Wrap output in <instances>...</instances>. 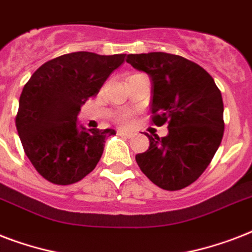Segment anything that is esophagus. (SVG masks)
<instances>
[{
    "mask_svg": "<svg viewBox=\"0 0 252 252\" xmlns=\"http://www.w3.org/2000/svg\"><path fill=\"white\" fill-rule=\"evenodd\" d=\"M118 134L119 136H123V137H126V138H132L134 136L133 133H130V132H126V130H122V129L118 130Z\"/></svg>",
    "mask_w": 252,
    "mask_h": 252,
    "instance_id": "obj_1",
    "label": "esophagus"
}]
</instances>
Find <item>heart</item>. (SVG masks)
Masks as SVG:
<instances>
[{
  "mask_svg": "<svg viewBox=\"0 0 252 252\" xmlns=\"http://www.w3.org/2000/svg\"><path fill=\"white\" fill-rule=\"evenodd\" d=\"M116 122L123 124V126H128L132 122V114H129V112H123V114H120L116 118Z\"/></svg>",
  "mask_w": 252,
  "mask_h": 252,
  "instance_id": "1",
  "label": "heart"
}]
</instances>
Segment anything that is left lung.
Masks as SVG:
<instances>
[{
    "label": "left lung",
    "mask_w": 252,
    "mask_h": 252,
    "mask_svg": "<svg viewBox=\"0 0 252 252\" xmlns=\"http://www.w3.org/2000/svg\"><path fill=\"white\" fill-rule=\"evenodd\" d=\"M126 63L152 80V123H167L168 134L149 137V149L136 156L141 171L159 188L178 191L205 171L223 136L221 91L193 61L165 52L128 55Z\"/></svg>",
    "instance_id": "left-lung-1"
}]
</instances>
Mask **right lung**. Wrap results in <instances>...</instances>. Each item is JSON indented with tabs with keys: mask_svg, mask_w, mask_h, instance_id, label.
<instances>
[{
	"mask_svg": "<svg viewBox=\"0 0 252 252\" xmlns=\"http://www.w3.org/2000/svg\"><path fill=\"white\" fill-rule=\"evenodd\" d=\"M124 57L66 53L41 65L25 85L15 126L26 156L44 179L68 186L95 168L115 130H86L78 126L77 116Z\"/></svg>",
	"mask_w": 252,
	"mask_h": 252,
	"instance_id": "add662e5",
	"label": "right lung"
}]
</instances>
